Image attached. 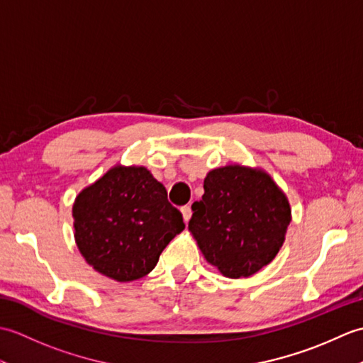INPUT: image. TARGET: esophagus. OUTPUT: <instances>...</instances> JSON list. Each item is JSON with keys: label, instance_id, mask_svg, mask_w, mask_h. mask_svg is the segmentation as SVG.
Listing matches in <instances>:
<instances>
[{"label": "esophagus", "instance_id": "obj_1", "mask_svg": "<svg viewBox=\"0 0 363 363\" xmlns=\"http://www.w3.org/2000/svg\"><path fill=\"white\" fill-rule=\"evenodd\" d=\"M181 212H182V218H184V221H189L190 220V217H191V207L190 206H184L182 209H181Z\"/></svg>", "mask_w": 363, "mask_h": 363}]
</instances>
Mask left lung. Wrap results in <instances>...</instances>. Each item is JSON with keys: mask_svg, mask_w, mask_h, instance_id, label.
<instances>
[{"mask_svg": "<svg viewBox=\"0 0 363 363\" xmlns=\"http://www.w3.org/2000/svg\"><path fill=\"white\" fill-rule=\"evenodd\" d=\"M189 230L204 259L240 279L272 262L291 221L289 198L262 168L226 165L211 169L204 195L191 204Z\"/></svg>", "mask_w": 363, "mask_h": 363, "instance_id": "left-lung-1", "label": "left lung"}]
</instances>
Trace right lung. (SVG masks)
I'll list each match as a JSON object with an SVG mask.
<instances>
[{"mask_svg":"<svg viewBox=\"0 0 363 363\" xmlns=\"http://www.w3.org/2000/svg\"><path fill=\"white\" fill-rule=\"evenodd\" d=\"M73 220L82 257L117 282L152 272L160 252L186 228L165 187L140 165H115L81 190Z\"/></svg>","mask_w":363,"mask_h":363,"instance_id":"obj_1","label":"right lung"}]
</instances>
